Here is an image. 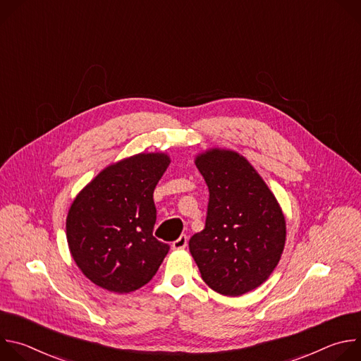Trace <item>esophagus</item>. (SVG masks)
I'll use <instances>...</instances> for the list:
<instances>
[{
    "label": "esophagus",
    "instance_id": "obj_1",
    "mask_svg": "<svg viewBox=\"0 0 361 361\" xmlns=\"http://www.w3.org/2000/svg\"><path fill=\"white\" fill-rule=\"evenodd\" d=\"M188 243V237L185 234H181L176 241H173V248L174 250H181V248H185Z\"/></svg>",
    "mask_w": 361,
    "mask_h": 361
}]
</instances>
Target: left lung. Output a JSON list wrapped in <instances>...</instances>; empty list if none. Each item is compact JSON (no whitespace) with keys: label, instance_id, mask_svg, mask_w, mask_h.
<instances>
[{"label":"left lung","instance_id":"obj_1","mask_svg":"<svg viewBox=\"0 0 361 361\" xmlns=\"http://www.w3.org/2000/svg\"><path fill=\"white\" fill-rule=\"evenodd\" d=\"M209 187L207 219L190 238L202 280L214 291L237 297L263 284L286 243V220L260 174L235 151L213 148L195 157Z\"/></svg>","mask_w":361,"mask_h":361}]
</instances>
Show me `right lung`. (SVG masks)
<instances>
[{
	"label": "right lung",
	"mask_w": 361,
	"mask_h": 361,
	"mask_svg": "<svg viewBox=\"0 0 361 361\" xmlns=\"http://www.w3.org/2000/svg\"><path fill=\"white\" fill-rule=\"evenodd\" d=\"M169 164L167 154H137L102 170L73 201L68 247L94 284L123 294L157 273L170 245L152 235L157 219L152 194Z\"/></svg>",
	"instance_id": "1"
}]
</instances>
